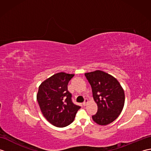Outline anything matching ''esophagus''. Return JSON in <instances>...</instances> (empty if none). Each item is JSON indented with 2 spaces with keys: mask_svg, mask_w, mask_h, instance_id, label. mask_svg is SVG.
<instances>
[{
  "mask_svg": "<svg viewBox=\"0 0 151 151\" xmlns=\"http://www.w3.org/2000/svg\"><path fill=\"white\" fill-rule=\"evenodd\" d=\"M88 99H85L84 102H83V105H84V106H86V105H87V104H88Z\"/></svg>",
  "mask_w": 151,
  "mask_h": 151,
  "instance_id": "34e87169",
  "label": "esophagus"
}]
</instances>
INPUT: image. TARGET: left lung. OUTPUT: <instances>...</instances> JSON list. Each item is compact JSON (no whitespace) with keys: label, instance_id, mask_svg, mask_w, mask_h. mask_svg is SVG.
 Instances as JSON below:
<instances>
[{"label":"left lung","instance_id":"obj_1","mask_svg":"<svg viewBox=\"0 0 151 151\" xmlns=\"http://www.w3.org/2000/svg\"><path fill=\"white\" fill-rule=\"evenodd\" d=\"M90 84L97 112L92 116L96 123L107 125L121 113L124 104V92L117 80L109 74L97 70L85 73Z\"/></svg>","mask_w":151,"mask_h":151}]
</instances>
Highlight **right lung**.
Listing matches in <instances>:
<instances>
[{
	"label": "right lung",
	"mask_w": 151,
	"mask_h": 151,
	"mask_svg": "<svg viewBox=\"0 0 151 151\" xmlns=\"http://www.w3.org/2000/svg\"><path fill=\"white\" fill-rule=\"evenodd\" d=\"M74 75L58 73L41 83L37 94V101L43 116L57 127H65L74 121L81 106L72 102V95L67 85Z\"/></svg>",
	"instance_id": "add662e5"
}]
</instances>
